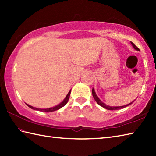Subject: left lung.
I'll return each mask as SVG.
<instances>
[{"label": "left lung", "mask_w": 156, "mask_h": 156, "mask_svg": "<svg viewBox=\"0 0 156 156\" xmlns=\"http://www.w3.org/2000/svg\"><path fill=\"white\" fill-rule=\"evenodd\" d=\"M131 43L132 45H133V47L135 49H136V50L140 51V49H139V48L137 47V46L133 44V42L131 41ZM92 96H93V97H94V98L95 101L97 102L99 105L101 106V107H102L106 108V109H107V110H111V111L119 110V109H121V108H125V107H127V106L130 105L131 104H132V103H133V102H134V101H133V102H131V103H129V104H128V105H124V106H121V107H111V106H108V105H105V103H103V102H102L100 100V99L98 98V97H97V94H96V93H95V91H94V88H92Z\"/></svg>", "instance_id": "8db88e82"}]
</instances>
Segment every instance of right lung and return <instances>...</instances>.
I'll return each mask as SVG.
<instances>
[{
  "instance_id": "right-lung-1",
  "label": "right lung",
  "mask_w": 156,
  "mask_h": 156,
  "mask_svg": "<svg viewBox=\"0 0 156 156\" xmlns=\"http://www.w3.org/2000/svg\"><path fill=\"white\" fill-rule=\"evenodd\" d=\"M70 93H71V90L69 91L68 94H67V96H66V98H64V100L61 103H59L58 105L55 106V107H51V108H35V107H32V106L29 105L28 104H26L29 107H30L32 109H34V110H37V111H42V112H53V111H57L58 110V109L61 108L62 107H64V105H66V104H67V102L69 100V95H70Z\"/></svg>"
}]
</instances>
